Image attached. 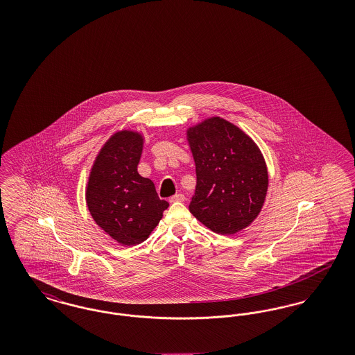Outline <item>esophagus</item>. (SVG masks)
<instances>
[{"label": "esophagus", "instance_id": "esophagus-1", "mask_svg": "<svg viewBox=\"0 0 355 355\" xmlns=\"http://www.w3.org/2000/svg\"><path fill=\"white\" fill-rule=\"evenodd\" d=\"M185 196L184 194H181V193H178V194H175V196H173V197H170V202H184L185 201Z\"/></svg>", "mask_w": 355, "mask_h": 355}]
</instances>
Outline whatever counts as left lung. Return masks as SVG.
I'll use <instances>...</instances> for the list:
<instances>
[{
  "label": "left lung",
  "instance_id": "8db88e82",
  "mask_svg": "<svg viewBox=\"0 0 355 355\" xmlns=\"http://www.w3.org/2000/svg\"><path fill=\"white\" fill-rule=\"evenodd\" d=\"M187 133L197 174L189 210L214 233L234 234L262 209L269 184L263 157L248 135L218 117Z\"/></svg>",
  "mask_w": 355,
  "mask_h": 355
}]
</instances>
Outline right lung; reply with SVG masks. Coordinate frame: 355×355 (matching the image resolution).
<instances>
[{"label":"right lung","instance_id":"add662e5","mask_svg":"<svg viewBox=\"0 0 355 355\" xmlns=\"http://www.w3.org/2000/svg\"><path fill=\"white\" fill-rule=\"evenodd\" d=\"M142 137L113 135L102 148L87 182L86 202L96 223L123 246L144 242L169 203L159 200L149 178L138 174Z\"/></svg>","mask_w":355,"mask_h":355}]
</instances>
